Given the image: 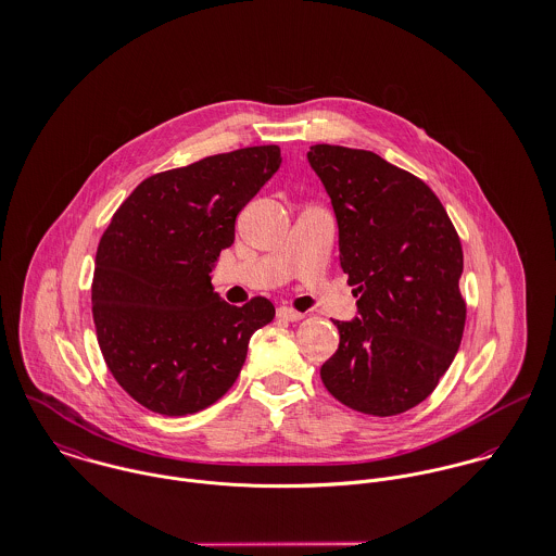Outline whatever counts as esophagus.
Here are the masks:
<instances>
[{
  "mask_svg": "<svg viewBox=\"0 0 556 556\" xmlns=\"http://www.w3.org/2000/svg\"><path fill=\"white\" fill-rule=\"evenodd\" d=\"M276 315L280 318H285V320H302V318H304V313H298V311H293V308H289V306H280V308L276 311Z\"/></svg>",
  "mask_w": 556,
  "mask_h": 556,
  "instance_id": "34e87169",
  "label": "esophagus"
}]
</instances>
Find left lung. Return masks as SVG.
Returning a JSON list of instances; mask_svg holds the SVG:
<instances>
[{
    "label": "left lung",
    "instance_id": "1",
    "mask_svg": "<svg viewBox=\"0 0 556 556\" xmlns=\"http://www.w3.org/2000/svg\"><path fill=\"white\" fill-rule=\"evenodd\" d=\"M308 162L331 199L359 311L333 320L340 344L320 366L323 386L353 410L404 413L434 392L458 353L463 243L430 186L375 152L318 143Z\"/></svg>",
    "mask_w": 556,
    "mask_h": 556
}]
</instances>
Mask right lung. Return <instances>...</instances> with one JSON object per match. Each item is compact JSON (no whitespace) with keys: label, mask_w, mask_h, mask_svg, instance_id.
<instances>
[{"label":"right lung","mask_w":556,"mask_h":556,"mask_svg":"<svg viewBox=\"0 0 556 556\" xmlns=\"http://www.w3.org/2000/svg\"><path fill=\"white\" fill-rule=\"evenodd\" d=\"M278 146L243 148L141 181L102 233L91 313L102 357L146 408L181 417L225 396L250 336L276 311L265 298L227 304L212 267L236 218L280 168Z\"/></svg>","instance_id":"obj_1"}]
</instances>
